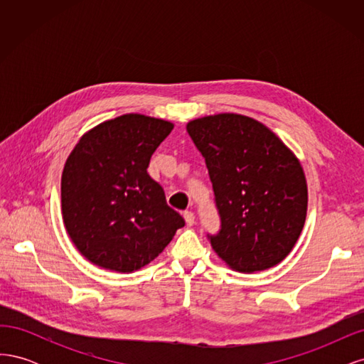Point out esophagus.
Instances as JSON below:
<instances>
[{
    "label": "esophagus",
    "instance_id": "esophagus-1",
    "mask_svg": "<svg viewBox=\"0 0 364 364\" xmlns=\"http://www.w3.org/2000/svg\"><path fill=\"white\" fill-rule=\"evenodd\" d=\"M183 218H185V223L188 226L194 225V214L191 211H185L183 213Z\"/></svg>",
    "mask_w": 364,
    "mask_h": 364
}]
</instances>
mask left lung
Returning a JSON list of instances; mask_svg holds the SVG:
<instances>
[{
	"instance_id": "1",
	"label": "left lung",
	"mask_w": 364,
	"mask_h": 364,
	"mask_svg": "<svg viewBox=\"0 0 364 364\" xmlns=\"http://www.w3.org/2000/svg\"><path fill=\"white\" fill-rule=\"evenodd\" d=\"M186 132L205 158L222 229L208 235L228 266L253 273L289 255L306 217L308 190L294 153L259 121L217 114Z\"/></svg>"
}]
</instances>
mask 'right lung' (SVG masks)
Listing matches in <instances>:
<instances>
[{"label": "right lung", "instance_id": "add662e5", "mask_svg": "<svg viewBox=\"0 0 364 364\" xmlns=\"http://www.w3.org/2000/svg\"><path fill=\"white\" fill-rule=\"evenodd\" d=\"M174 124L126 114L87 130L65 162V229L95 266L132 273L155 259L185 225L147 167Z\"/></svg>", "mask_w": 364, "mask_h": 364}]
</instances>
